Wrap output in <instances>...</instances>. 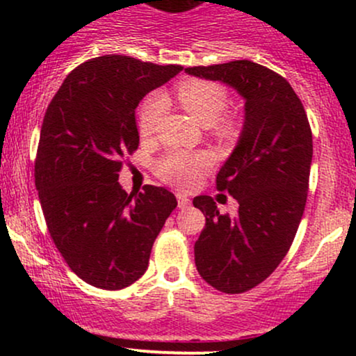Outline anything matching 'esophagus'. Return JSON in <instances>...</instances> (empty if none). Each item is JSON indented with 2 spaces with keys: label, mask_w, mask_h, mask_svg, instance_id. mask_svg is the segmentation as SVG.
<instances>
[{
  "label": "esophagus",
  "mask_w": 356,
  "mask_h": 356,
  "mask_svg": "<svg viewBox=\"0 0 356 356\" xmlns=\"http://www.w3.org/2000/svg\"><path fill=\"white\" fill-rule=\"evenodd\" d=\"M177 204H179V209H186V207L191 206V201L186 197V195L177 194Z\"/></svg>",
  "instance_id": "1"
}]
</instances>
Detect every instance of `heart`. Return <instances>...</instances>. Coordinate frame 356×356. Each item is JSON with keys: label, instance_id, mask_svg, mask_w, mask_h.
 <instances>
[{"label": "heart", "instance_id": "obj_1", "mask_svg": "<svg viewBox=\"0 0 356 356\" xmlns=\"http://www.w3.org/2000/svg\"><path fill=\"white\" fill-rule=\"evenodd\" d=\"M179 104L191 113L199 124L214 127L219 136H229L234 130L231 118L222 117L227 108L226 88L209 80H186L177 87ZM165 112V99L152 95L142 105L138 115V130L144 137H150L157 130L159 122ZM212 157L207 152H187V150H170L155 164V172L167 184L189 189L197 182L199 175L211 169Z\"/></svg>", "mask_w": 356, "mask_h": 356}]
</instances>
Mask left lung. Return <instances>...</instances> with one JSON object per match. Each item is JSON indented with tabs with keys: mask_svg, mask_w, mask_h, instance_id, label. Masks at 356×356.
Masks as SVG:
<instances>
[{
	"mask_svg": "<svg viewBox=\"0 0 356 356\" xmlns=\"http://www.w3.org/2000/svg\"><path fill=\"white\" fill-rule=\"evenodd\" d=\"M186 72L222 81L246 100L239 142L216 177L218 191L238 201V214H220L211 195L192 201L206 216L194 244L199 275L238 295L263 283L291 248L308 197L312 129L291 85L263 65L236 60Z\"/></svg>",
	"mask_w": 356,
	"mask_h": 356,
	"instance_id": "obj_1",
	"label": "left lung"
}]
</instances>
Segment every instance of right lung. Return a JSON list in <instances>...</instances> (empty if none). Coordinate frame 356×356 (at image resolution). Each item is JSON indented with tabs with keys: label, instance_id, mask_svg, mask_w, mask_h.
<instances>
[{
	"label": "right lung",
	"instance_id": "right-lung-1",
	"mask_svg": "<svg viewBox=\"0 0 356 356\" xmlns=\"http://www.w3.org/2000/svg\"><path fill=\"white\" fill-rule=\"evenodd\" d=\"M181 70L124 55L92 58L65 79L44 113L35 161L40 204L60 254L95 288L136 283L177 207L164 187L127 194L118 172L138 147L140 100Z\"/></svg>",
	"mask_w": 356,
	"mask_h": 356
}]
</instances>
